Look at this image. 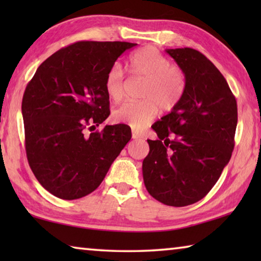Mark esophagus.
<instances>
[{
	"instance_id": "34e87169",
	"label": "esophagus",
	"mask_w": 261,
	"mask_h": 261,
	"mask_svg": "<svg viewBox=\"0 0 261 261\" xmlns=\"http://www.w3.org/2000/svg\"><path fill=\"white\" fill-rule=\"evenodd\" d=\"M140 138H143V137H141L138 132H136V131H132V139H135V140H137V139H140Z\"/></svg>"
}]
</instances>
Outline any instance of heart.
<instances>
[{
    "label": "heart",
    "mask_w": 261,
    "mask_h": 261,
    "mask_svg": "<svg viewBox=\"0 0 261 261\" xmlns=\"http://www.w3.org/2000/svg\"><path fill=\"white\" fill-rule=\"evenodd\" d=\"M129 70L134 77L145 79L141 101H127L115 109V122L132 129L141 130L156 116L159 106L163 110L173 109L182 99L185 77L177 65L153 47L136 51L129 60ZM106 90L110 98L120 100L124 94V74L120 64H115L106 77Z\"/></svg>",
    "instance_id": "b5f03b06"
}]
</instances>
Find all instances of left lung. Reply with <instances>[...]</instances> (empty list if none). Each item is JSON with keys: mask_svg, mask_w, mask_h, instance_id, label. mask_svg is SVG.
Here are the masks:
<instances>
[{"mask_svg": "<svg viewBox=\"0 0 261 261\" xmlns=\"http://www.w3.org/2000/svg\"><path fill=\"white\" fill-rule=\"evenodd\" d=\"M182 70L185 90L171 112L154 123L143 177L162 204L183 207L202 199L218 182L233 149L237 103L218 68L192 48L166 49Z\"/></svg>", "mask_w": 261, "mask_h": 261, "instance_id": "left-lung-1", "label": "left lung"}]
</instances>
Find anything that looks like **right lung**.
I'll return each instance as SVG.
<instances>
[{"label":"right lung","instance_id":"1","mask_svg":"<svg viewBox=\"0 0 261 261\" xmlns=\"http://www.w3.org/2000/svg\"><path fill=\"white\" fill-rule=\"evenodd\" d=\"M131 42L79 41L42 62L21 102L29 165L43 188L73 200L99 187L131 139L126 124L106 125L109 116L106 77Z\"/></svg>","mask_w":261,"mask_h":261}]
</instances>
